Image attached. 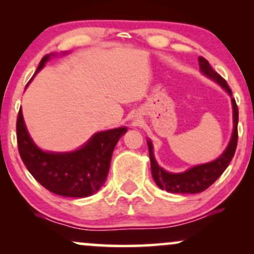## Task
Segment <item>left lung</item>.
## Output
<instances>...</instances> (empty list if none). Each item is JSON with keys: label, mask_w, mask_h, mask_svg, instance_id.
<instances>
[{"label": "left lung", "mask_w": 254, "mask_h": 254, "mask_svg": "<svg viewBox=\"0 0 254 254\" xmlns=\"http://www.w3.org/2000/svg\"><path fill=\"white\" fill-rule=\"evenodd\" d=\"M198 61H199V68L203 71V74L216 81L218 84H221L232 95V89L229 88L227 81L211 68L208 61L204 57H199ZM232 104L233 112H234V116H233L234 117V130H233L232 139H230L228 147L224 150V153L215 161L192 167L191 170L184 172V173H168L157 165L156 160L154 159L153 145H151L150 141H148L151 176H153V179L155 180L156 185L160 189L167 192H172V193H199V192L206 190L209 186H211L221 177V174L226 171V168L228 167L230 161H232L238 145L239 110L238 105L235 103V99H232Z\"/></svg>", "instance_id": "1"}]
</instances>
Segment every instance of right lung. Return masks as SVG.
<instances>
[{"label":"right lung","mask_w":254,"mask_h":254,"mask_svg":"<svg viewBox=\"0 0 254 254\" xmlns=\"http://www.w3.org/2000/svg\"><path fill=\"white\" fill-rule=\"evenodd\" d=\"M49 58V55L42 58L37 71ZM127 130L118 127L101 131L81 149L56 154L40 150L33 143L25 127L21 109L16 119L17 148L25 166L46 190L63 197H87L103 186L109 174L113 149Z\"/></svg>","instance_id":"add662e5"}]
</instances>
